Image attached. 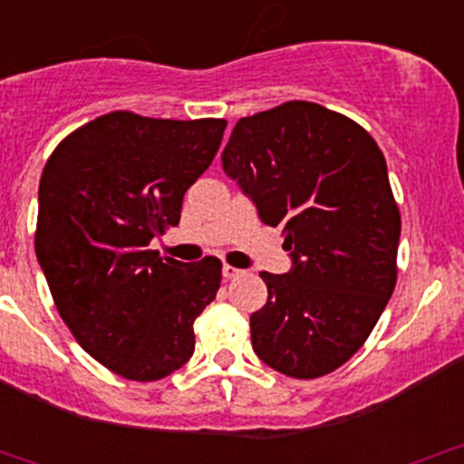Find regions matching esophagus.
Masks as SVG:
<instances>
[{
    "label": "esophagus",
    "instance_id": "1",
    "mask_svg": "<svg viewBox=\"0 0 464 464\" xmlns=\"http://www.w3.org/2000/svg\"><path fill=\"white\" fill-rule=\"evenodd\" d=\"M245 274V271L242 269H237V266H233V265H224L222 266V276L227 280H231V278H237V276H242Z\"/></svg>",
    "mask_w": 464,
    "mask_h": 464
}]
</instances>
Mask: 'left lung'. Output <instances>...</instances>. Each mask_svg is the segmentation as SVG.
I'll return each mask as SVG.
<instances>
[{
	"instance_id": "1",
	"label": "left lung",
	"mask_w": 464,
	"mask_h": 464,
	"mask_svg": "<svg viewBox=\"0 0 464 464\" xmlns=\"http://www.w3.org/2000/svg\"><path fill=\"white\" fill-rule=\"evenodd\" d=\"M222 166L280 227L287 274H266L251 343L274 371L314 379L343 366L377 325L397 283L401 218L375 139L307 101L240 119Z\"/></svg>"
}]
</instances>
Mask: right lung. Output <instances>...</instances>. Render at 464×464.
Returning <instances> with one entry per match:
<instances>
[{"label": "right lung", "mask_w": 464, "mask_h": 464, "mask_svg": "<svg viewBox=\"0 0 464 464\" xmlns=\"http://www.w3.org/2000/svg\"><path fill=\"white\" fill-rule=\"evenodd\" d=\"M224 128L110 111L63 139L42 170L37 262L72 334L116 375L157 382L193 357L222 262L161 260L150 242L179 224Z\"/></svg>", "instance_id": "obj_1"}]
</instances>
